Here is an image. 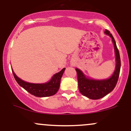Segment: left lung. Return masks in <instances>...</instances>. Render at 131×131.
<instances>
[{
    "instance_id": "obj_1",
    "label": "left lung",
    "mask_w": 131,
    "mask_h": 131,
    "mask_svg": "<svg viewBox=\"0 0 131 131\" xmlns=\"http://www.w3.org/2000/svg\"><path fill=\"white\" fill-rule=\"evenodd\" d=\"M106 34L110 35L112 38L114 46L115 54H116V66L114 73L109 79L104 80H94L86 78L83 73L78 69H76L77 73L78 88L80 93L83 96H85L91 100H98L111 92L114 90L118 80L121 69V58L119 50L116 46V41L108 30L104 31Z\"/></svg>"
}]
</instances>
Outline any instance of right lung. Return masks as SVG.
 <instances>
[{
	"mask_svg": "<svg viewBox=\"0 0 131 131\" xmlns=\"http://www.w3.org/2000/svg\"><path fill=\"white\" fill-rule=\"evenodd\" d=\"M65 68L62 69L60 72L56 73L48 83L43 84H35L25 82L16 76L12 70L13 74L16 81L20 86L24 88L32 95L37 97H47L55 94L58 91L60 88V81L61 77L64 73Z\"/></svg>",
	"mask_w": 131,
	"mask_h": 131,
	"instance_id": "add662e5",
	"label": "right lung"
}]
</instances>
